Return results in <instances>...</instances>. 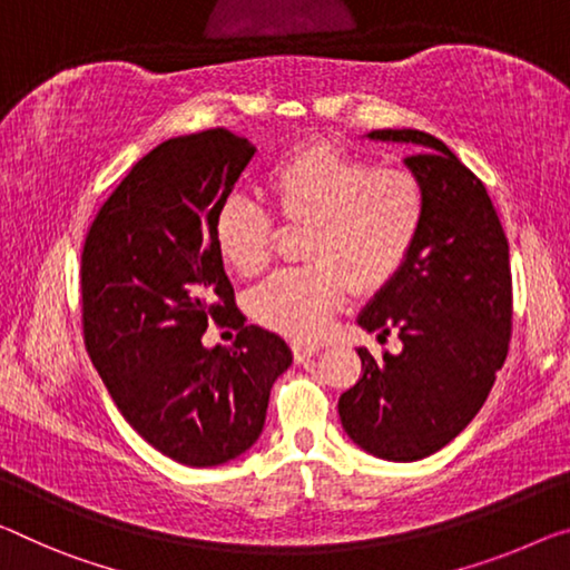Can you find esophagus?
Wrapping results in <instances>:
<instances>
[{"instance_id":"34e87169","label":"esophagus","mask_w":570,"mask_h":570,"mask_svg":"<svg viewBox=\"0 0 570 570\" xmlns=\"http://www.w3.org/2000/svg\"><path fill=\"white\" fill-rule=\"evenodd\" d=\"M321 352L318 344H293V356L295 362H305V358H311Z\"/></svg>"}]
</instances>
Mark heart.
I'll use <instances>...</instances> for the list:
<instances>
[{"label": "heart", "mask_w": 570, "mask_h": 570, "mask_svg": "<svg viewBox=\"0 0 570 570\" xmlns=\"http://www.w3.org/2000/svg\"><path fill=\"white\" fill-rule=\"evenodd\" d=\"M265 194L287 226H308L303 255L311 267L269 277L249 295L259 326L293 341H315L344 303L348 285L374 295L395 279L425 218V194L407 168H372L331 142H308L275 163ZM277 226L242 196L226 198L214 218L224 265L255 277L273 259Z\"/></svg>", "instance_id": "heart-1"}]
</instances>
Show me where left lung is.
I'll return each mask as SVG.
<instances>
[{
  "label": "left lung",
  "mask_w": 570,
  "mask_h": 570,
  "mask_svg": "<svg viewBox=\"0 0 570 570\" xmlns=\"http://www.w3.org/2000/svg\"><path fill=\"white\" fill-rule=\"evenodd\" d=\"M374 142L417 147L405 168L425 194V218L402 273L356 323L397 334L382 362L356 348L362 374L338 397L346 435L384 461H420L451 443L484 405L512 331L510 244L484 183L441 139L374 129Z\"/></svg>",
  "instance_id": "obj_1"
}]
</instances>
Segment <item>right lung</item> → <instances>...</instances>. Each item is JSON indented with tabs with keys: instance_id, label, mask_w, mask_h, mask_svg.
<instances>
[{
	"instance_id": "add662e5",
	"label": "right lung",
	"mask_w": 570,
	"mask_h": 570,
	"mask_svg": "<svg viewBox=\"0 0 570 570\" xmlns=\"http://www.w3.org/2000/svg\"><path fill=\"white\" fill-rule=\"evenodd\" d=\"M255 153L229 129L157 145L83 244V336L96 372L153 449L196 469L257 443L269 390L293 364L277 334L244 326L214 244L216 212ZM212 317L240 328L234 347L203 346Z\"/></svg>"
}]
</instances>
